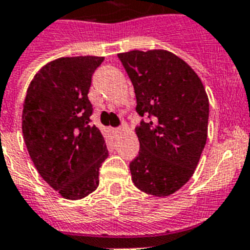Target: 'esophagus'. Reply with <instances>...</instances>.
Returning <instances> with one entry per match:
<instances>
[{
  "mask_svg": "<svg viewBox=\"0 0 250 250\" xmlns=\"http://www.w3.org/2000/svg\"><path fill=\"white\" fill-rule=\"evenodd\" d=\"M113 133H115V135H119V133H121V128H113Z\"/></svg>",
  "mask_w": 250,
  "mask_h": 250,
  "instance_id": "esophagus-1",
  "label": "esophagus"
}]
</instances>
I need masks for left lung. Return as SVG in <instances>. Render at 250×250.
I'll list each match as a JSON object with an SVG mask.
<instances>
[{
    "label": "left lung",
    "instance_id": "8db88e82",
    "mask_svg": "<svg viewBox=\"0 0 250 250\" xmlns=\"http://www.w3.org/2000/svg\"><path fill=\"white\" fill-rule=\"evenodd\" d=\"M136 93L139 155L129 163L141 191L168 196L191 178L208 135L209 101L202 81L166 50L118 54Z\"/></svg>",
    "mask_w": 250,
    "mask_h": 250
}]
</instances>
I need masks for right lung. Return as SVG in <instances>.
Wrapping results in <instances>:
<instances>
[{
  "label": "right lung",
  "mask_w": 250,
  "mask_h": 250,
  "mask_svg": "<svg viewBox=\"0 0 250 250\" xmlns=\"http://www.w3.org/2000/svg\"><path fill=\"white\" fill-rule=\"evenodd\" d=\"M100 56L60 58L40 69L26 91L24 143L38 173L62 198L78 200L99 186L107 158L100 129L91 125V79Z\"/></svg>",
  "instance_id": "add662e5"
}]
</instances>
